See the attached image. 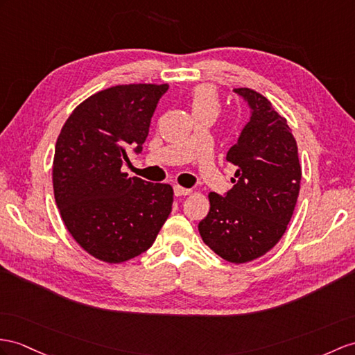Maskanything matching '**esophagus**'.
<instances>
[{"instance_id":"obj_1","label":"esophagus","mask_w":355,"mask_h":355,"mask_svg":"<svg viewBox=\"0 0 355 355\" xmlns=\"http://www.w3.org/2000/svg\"><path fill=\"white\" fill-rule=\"evenodd\" d=\"M175 196H178V197H180V196H188V194H191V188H184V187H180V185H175Z\"/></svg>"}]
</instances>
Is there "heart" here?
<instances>
[{"instance_id": "b5f03b06", "label": "heart", "mask_w": 355, "mask_h": 355, "mask_svg": "<svg viewBox=\"0 0 355 355\" xmlns=\"http://www.w3.org/2000/svg\"><path fill=\"white\" fill-rule=\"evenodd\" d=\"M218 96L217 92H215L209 85H198L194 89L191 94V108L193 112L203 111V110H212L217 112L218 111Z\"/></svg>"}]
</instances>
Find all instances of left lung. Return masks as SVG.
<instances>
[{
    "label": "left lung",
    "mask_w": 355,
    "mask_h": 355,
    "mask_svg": "<svg viewBox=\"0 0 355 355\" xmlns=\"http://www.w3.org/2000/svg\"><path fill=\"white\" fill-rule=\"evenodd\" d=\"M250 110L226 159L236 167L226 196L209 193L211 209L198 223L203 243L224 261L245 263L263 256L288 229L300 194L298 148L286 119L261 93L235 89Z\"/></svg>",
    "instance_id": "8db88e82"
}]
</instances>
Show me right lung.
Masks as SVG:
<instances>
[{
	"mask_svg": "<svg viewBox=\"0 0 355 355\" xmlns=\"http://www.w3.org/2000/svg\"><path fill=\"white\" fill-rule=\"evenodd\" d=\"M168 84L114 85L78 105L62 128L53 164L55 203L66 229L99 261L122 263L149 250L171 212L173 188L129 178Z\"/></svg>",
	"mask_w": 355,
	"mask_h": 355,
	"instance_id": "right-lung-1",
	"label": "right lung"
}]
</instances>
